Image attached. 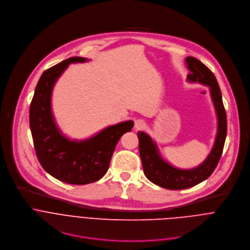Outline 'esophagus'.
<instances>
[{"mask_svg": "<svg viewBox=\"0 0 250 250\" xmlns=\"http://www.w3.org/2000/svg\"><path fill=\"white\" fill-rule=\"evenodd\" d=\"M145 125H146V123H145L144 121H142V120H136L135 123H134V127H135L136 129L144 128Z\"/></svg>", "mask_w": 250, "mask_h": 250, "instance_id": "1", "label": "esophagus"}]
</instances>
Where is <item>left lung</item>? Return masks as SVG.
<instances>
[{
  "mask_svg": "<svg viewBox=\"0 0 250 250\" xmlns=\"http://www.w3.org/2000/svg\"><path fill=\"white\" fill-rule=\"evenodd\" d=\"M185 60L190 70L187 80L209 88L218 117V132L210 153L201 165L193 169H178L172 166L161 157L156 144L148 134L144 131L137 132L139 154L146 176L152 183L169 190L187 189L208 179L220 161L227 137V114L215 75L197 58L188 56Z\"/></svg>",
  "mask_w": 250,
  "mask_h": 250,
  "instance_id": "obj_1",
  "label": "left lung"
}]
</instances>
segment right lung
Listing matches in <instances>:
<instances>
[{
	"label": "right lung",
	"mask_w": 250,
	"mask_h": 250,
	"mask_svg": "<svg viewBox=\"0 0 250 250\" xmlns=\"http://www.w3.org/2000/svg\"><path fill=\"white\" fill-rule=\"evenodd\" d=\"M88 61L71 57L45 70L29 108V125L38 159L59 181L73 185L96 182L106 173L122 135L130 131L132 121L105 127L85 140H70L57 127L51 111V94L57 79L71 63Z\"/></svg>",
	"instance_id": "obj_1"
}]
</instances>
